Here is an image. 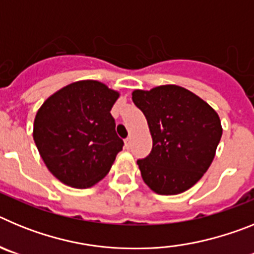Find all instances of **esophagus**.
Here are the masks:
<instances>
[{"instance_id":"obj_1","label":"esophagus","mask_w":254,"mask_h":254,"mask_svg":"<svg viewBox=\"0 0 254 254\" xmlns=\"http://www.w3.org/2000/svg\"><path fill=\"white\" fill-rule=\"evenodd\" d=\"M129 146H131V138H126V140H125V147H126V149H128V147Z\"/></svg>"}]
</instances>
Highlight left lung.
<instances>
[{"mask_svg": "<svg viewBox=\"0 0 254 254\" xmlns=\"http://www.w3.org/2000/svg\"><path fill=\"white\" fill-rule=\"evenodd\" d=\"M152 137L149 156L137 160L141 177L155 193L179 194L193 187L216 154L223 127L205 100L178 85L134 90Z\"/></svg>", "mask_w": 254, "mask_h": 254, "instance_id": "8db88e82", "label": "left lung"}]
</instances>
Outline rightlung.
<instances>
[{"label": "right lung", "instance_id": "obj_1", "mask_svg": "<svg viewBox=\"0 0 254 254\" xmlns=\"http://www.w3.org/2000/svg\"><path fill=\"white\" fill-rule=\"evenodd\" d=\"M120 93L95 80L62 87L38 109L33 137L49 172L64 185L89 188L111 170L123 141L111 109Z\"/></svg>", "mask_w": 254, "mask_h": 254}]
</instances>
